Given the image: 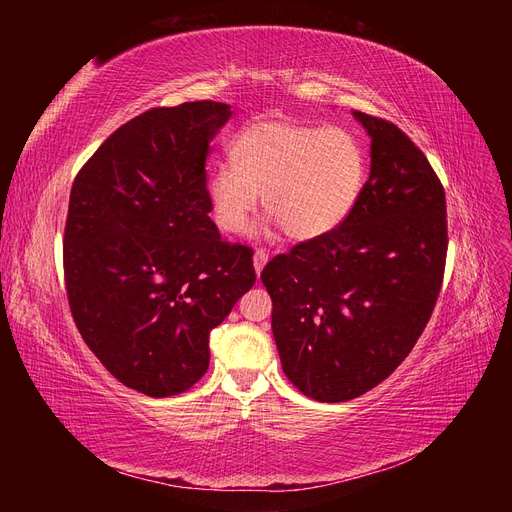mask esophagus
Here are the masks:
<instances>
[{"mask_svg": "<svg viewBox=\"0 0 512 512\" xmlns=\"http://www.w3.org/2000/svg\"><path fill=\"white\" fill-rule=\"evenodd\" d=\"M267 260H269V254L265 250H256L254 252V271H256V275H260V271L265 269Z\"/></svg>", "mask_w": 512, "mask_h": 512, "instance_id": "34e87169", "label": "esophagus"}]
</instances>
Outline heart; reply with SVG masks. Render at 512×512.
Wrapping results in <instances>:
<instances>
[{"instance_id":"1","label":"heart","mask_w":512,"mask_h":512,"mask_svg":"<svg viewBox=\"0 0 512 512\" xmlns=\"http://www.w3.org/2000/svg\"><path fill=\"white\" fill-rule=\"evenodd\" d=\"M230 160L209 170L215 224L237 235L258 207L271 211L292 241H314L342 226L365 183V149L342 126L262 119L230 145Z\"/></svg>"}]
</instances>
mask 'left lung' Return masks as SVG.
Wrapping results in <instances>:
<instances>
[{"instance_id": "8db88e82", "label": "left lung", "mask_w": 512, "mask_h": 512, "mask_svg": "<svg viewBox=\"0 0 512 512\" xmlns=\"http://www.w3.org/2000/svg\"><path fill=\"white\" fill-rule=\"evenodd\" d=\"M369 136V179L331 235L275 256L260 280L282 369L316 401H348L389 378L421 337L446 260V198L395 123L352 111Z\"/></svg>"}]
</instances>
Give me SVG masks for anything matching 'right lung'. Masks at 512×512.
Masks as SVG:
<instances>
[{"instance_id": "obj_1", "label": "right lung", "mask_w": 512, "mask_h": 512, "mask_svg": "<svg viewBox=\"0 0 512 512\" xmlns=\"http://www.w3.org/2000/svg\"><path fill=\"white\" fill-rule=\"evenodd\" d=\"M230 104L151 108L106 138L70 192L64 271L100 363L149 397L188 391L209 335L256 282L252 250L209 218L205 160Z\"/></svg>"}]
</instances>
